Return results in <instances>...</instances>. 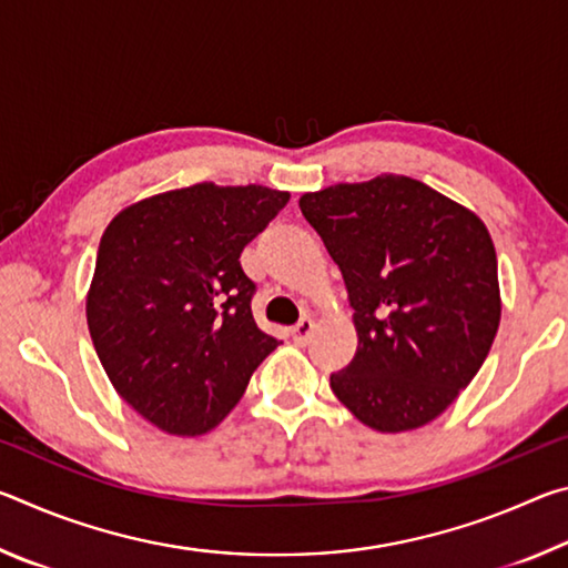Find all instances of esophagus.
<instances>
[{"label":"esophagus","mask_w":568,"mask_h":568,"mask_svg":"<svg viewBox=\"0 0 568 568\" xmlns=\"http://www.w3.org/2000/svg\"><path fill=\"white\" fill-rule=\"evenodd\" d=\"M313 331H315V323H313L311 318H301V321H297V323L293 325L291 335H293V341H295L297 345H305L307 341H311Z\"/></svg>","instance_id":"1"}]
</instances>
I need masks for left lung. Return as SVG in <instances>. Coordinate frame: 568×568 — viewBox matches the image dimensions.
Wrapping results in <instances>:
<instances>
[{
    "label": "left lung",
    "instance_id": "left-lung-1",
    "mask_svg": "<svg viewBox=\"0 0 568 568\" xmlns=\"http://www.w3.org/2000/svg\"><path fill=\"white\" fill-rule=\"evenodd\" d=\"M301 213L341 267L358 331L333 393L383 434L426 426L474 381L501 321L486 225L403 175L305 192Z\"/></svg>",
    "mask_w": 568,
    "mask_h": 568
}]
</instances>
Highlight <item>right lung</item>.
I'll use <instances>...</instances> for the list:
<instances>
[{"label": "right lung", "instance_id": "right-lung-1", "mask_svg": "<svg viewBox=\"0 0 568 568\" xmlns=\"http://www.w3.org/2000/svg\"><path fill=\"white\" fill-rule=\"evenodd\" d=\"M291 195L213 182L132 205L104 230L88 325L114 390L172 436L215 428L277 341L240 253Z\"/></svg>", "mask_w": 568, "mask_h": 568}]
</instances>
